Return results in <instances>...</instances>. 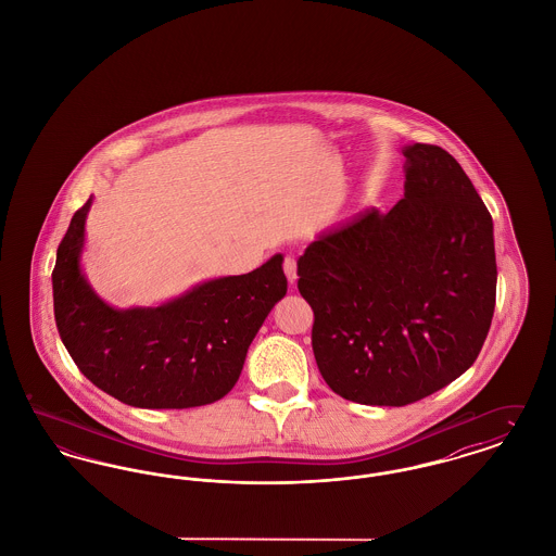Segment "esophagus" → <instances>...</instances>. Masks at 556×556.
<instances>
[{
	"mask_svg": "<svg viewBox=\"0 0 556 556\" xmlns=\"http://www.w3.org/2000/svg\"><path fill=\"white\" fill-rule=\"evenodd\" d=\"M283 270H286L288 281H290L291 286H295V281H298V265H295V258H293V256H286Z\"/></svg>",
	"mask_w": 556,
	"mask_h": 556,
	"instance_id": "34e87169",
	"label": "esophagus"
}]
</instances>
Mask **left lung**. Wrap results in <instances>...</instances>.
Wrapping results in <instances>:
<instances>
[{"label": "left lung", "instance_id": "obj_1", "mask_svg": "<svg viewBox=\"0 0 556 556\" xmlns=\"http://www.w3.org/2000/svg\"><path fill=\"white\" fill-rule=\"evenodd\" d=\"M404 198L323 231L298 261L313 352L352 402L404 406L476 363L496 304L494 223L446 150L404 146Z\"/></svg>", "mask_w": 556, "mask_h": 556}]
</instances>
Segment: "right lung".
I'll return each mask as SVG.
<instances>
[{
    "mask_svg": "<svg viewBox=\"0 0 556 556\" xmlns=\"http://www.w3.org/2000/svg\"><path fill=\"white\" fill-rule=\"evenodd\" d=\"M93 195L58 245L53 315L80 372L135 408H193L227 396L248 348L286 295L283 256L216 277L159 306L114 308L87 281L80 256Z\"/></svg>",
    "mask_w": 556,
    "mask_h": 556,
    "instance_id": "1",
    "label": "right lung"
}]
</instances>
